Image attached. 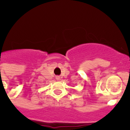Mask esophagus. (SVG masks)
Returning a JSON list of instances; mask_svg holds the SVG:
<instances>
[{
  "mask_svg": "<svg viewBox=\"0 0 130 130\" xmlns=\"http://www.w3.org/2000/svg\"><path fill=\"white\" fill-rule=\"evenodd\" d=\"M57 80H58V79H59V77H57Z\"/></svg>",
  "mask_w": 130,
  "mask_h": 130,
  "instance_id": "obj_1",
  "label": "esophagus"
}]
</instances>
